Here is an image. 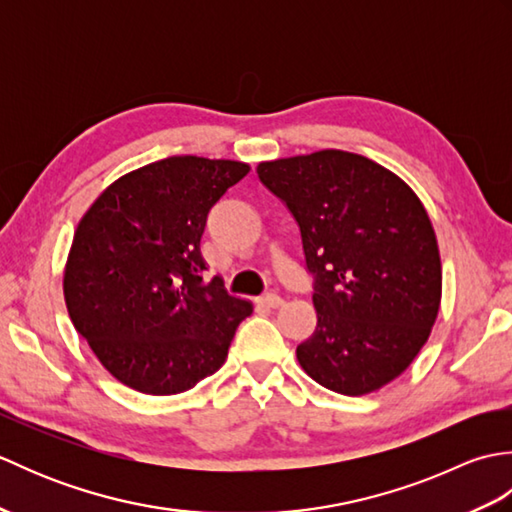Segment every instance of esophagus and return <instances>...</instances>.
<instances>
[{"mask_svg": "<svg viewBox=\"0 0 512 512\" xmlns=\"http://www.w3.org/2000/svg\"><path fill=\"white\" fill-rule=\"evenodd\" d=\"M259 303H262V306H268V308H279L281 303H284V299H281L279 295H275V292H268V295H264L262 299H259Z\"/></svg>", "mask_w": 512, "mask_h": 512, "instance_id": "1", "label": "esophagus"}]
</instances>
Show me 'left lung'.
Listing matches in <instances>:
<instances>
[{
  "label": "left lung",
  "instance_id": "left-lung-1",
  "mask_svg": "<svg viewBox=\"0 0 512 512\" xmlns=\"http://www.w3.org/2000/svg\"><path fill=\"white\" fill-rule=\"evenodd\" d=\"M257 176L297 220L314 277L317 328L297 347L303 372L343 396L385 387L418 356L440 310L427 209L394 171L341 149L259 162Z\"/></svg>",
  "mask_w": 512,
  "mask_h": 512
}]
</instances>
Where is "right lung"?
Here are the masks:
<instances>
[{"label":"right lung","mask_w":512,"mask_h":512,"mask_svg":"<svg viewBox=\"0 0 512 512\" xmlns=\"http://www.w3.org/2000/svg\"><path fill=\"white\" fill-rule=\"evenodd\" d=\"M248 171L237 160L171 156L114 180L81 217L65 306L123 385L182 394L224 365L253 303L200 277V239L213 204Z\"/></svg>","instance_id":"right-lung-1"}]
</instances>
